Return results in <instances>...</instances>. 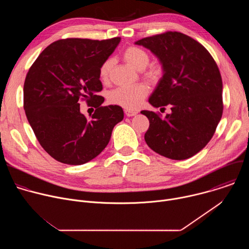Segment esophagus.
Instances as JSON below:
<instances>
[{
  "label": "esophagus",
  "mask_w": 249,
  "mask_h": 249,
  "mask_svg": "<svg viewBox=\"0 0 249 249\" xmlns=\"http://www.w3.org/2000/svg\"><path fill=\"white\" fill-rule=\"evenodd\" d=\"M125 114L128 116V117H132V116H135L138 114L137 111H133V110H125Z\"/></svg>",
  "instance_id": "34e87169"
}]
</instances>
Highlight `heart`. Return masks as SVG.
<instances>
[{
	"label": "heart",
	"mask_w": 249,
	"mask_h": 249,
	"mask_svg": "<svg viewBox=\"0 0 249 249\" xmlns=\"http://www.w3.org/2000/svg\"><path fill=\"white\" fill-rule=\"evenodd\" d=\"M123 59L134 69L138 71L144 70L149 64L150 58L146 51L136 46L127 48L123 53ZM113 61L112 59L105 60L99 68V77L102 81L108 79ZM160 70L154 69L149 72V76L157 78L160 75ZM149 92V88L145 84H139L131 87L117 88L109 93V101L113 104L122 106L126 109H137L143 103L144 98Z\"/></svg>",
	"instance_id": "1"
}]
</instances>
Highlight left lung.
I'll return each instance as SVG.
<instances>
[{
	"instance_id": "1",
	"label": "left lung",
	"mask_w": 249,
	"mask_h": 249,
	"mask_svg": "<svg viewBox=\"0 0 249 249\" xmlns=\"http://www.w3.org/2000/svg\"><path fill=\"white\" fill-rule=\"evenodd\" d=\"M160 61L162 77L149 98L154 107L170 105L160 118L142 110L150 127L147 145L165 158L182 160L199 153L212 139L223 114V82L207 49L180 32L168 31L135 42Z\"/></svg>"
}]
</instances>
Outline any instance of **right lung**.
<instances>
[{
  "instance_id": "1",
  "label": "right lung",
  "mask_w": 249,
  "mask_h": 249,
  "mask_svg": "<svg viewBox=\"0 0 249 249\" xmlns=\"http://www.w3.org/2000/svg\"><path fill=\"white\" fill-rule=\"evenodd\" d=\"M121 38H68L53 42L30 67L23 86V107L41 147L56 160L72 165L96 158L124 118L119 105L101 106L99 68ZM87 99L97 108L89 121L79 110Z\"/></svg>"
}]
</instances>
